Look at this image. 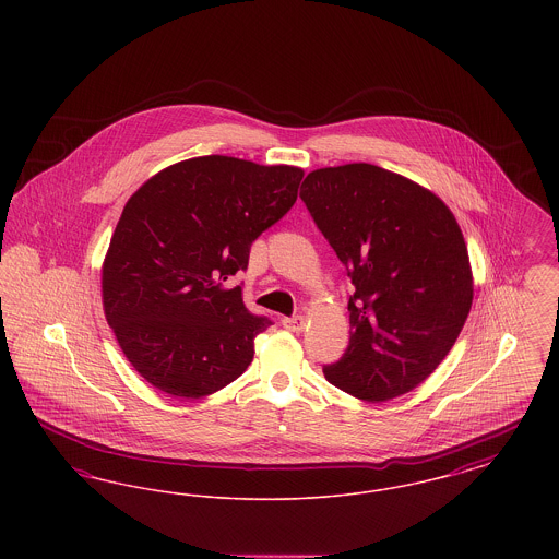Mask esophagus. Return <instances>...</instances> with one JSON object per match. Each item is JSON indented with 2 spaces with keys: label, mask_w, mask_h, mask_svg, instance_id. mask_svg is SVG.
I'll use <instances>...</instances> for the list:
<instances>
[{
  "label": "esophagus",
  "mask_w": 559,
  "mask_h": 559,
  "mask_svg": "<svg viewBox=\"0 0 559 559\" xmlns=\"http://www.w3.org/2000/svg\"><path fill=\"white\" fill-rule=\"evenodd\" d=\"M283 326L293 333H301L306 326V319L304 317H292V319L287 317V319H283Z\"/></svg>",
  "instance_id": "34e87169"
}]
</instances>
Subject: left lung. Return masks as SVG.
<instances>
[{"instance_id": "8db88e82", "label": "left lung", "mask_w": 559, "mask_h": 559, "mask_svg": "<svg viewBox=\"0 0 559 559\" xmlns=\"http://www.w3.org/2000/svg\"><path fill=\"white\" fill-rule=\"evenodd\" d=\"M301 201L347 267L349 346L329 383L367 402L424 383L454 346L474 301L467 245L449 205L371 163L306 176Z\"/></svg>"}]
</instances>
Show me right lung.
I'll use <instances>...</instances> for the list:
<instances>
[{"mask_svg": "<svg viewBox=\"0 0 559 559\" xmlns=\"http://www.w3.org/2000/svg\"><path fill=\"white\" fill-rule=\"evenodd\" d=\"M304 169L207 155L174 163L128 199L103 262L107 322L140 377L174 399L210 396L253 360L270 320L239 287L251 242L289 212Z\"/></svg>", "mask_w": 559, "mask_h": 559, "instance_id": "1", "label": "right lung"}]
</instances>
